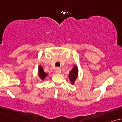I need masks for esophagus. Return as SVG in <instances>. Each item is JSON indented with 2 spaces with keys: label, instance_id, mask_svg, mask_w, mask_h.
Masks as SVG:
<instances>
[{
  "label": "esophagus",
  "instance_id": "1",
  "mask_svg": "<svg viewBox=\"0 0 122 122\" xmlns=\"http://www.w3.org/2000/svg\"><path fill=\"white\" fill-rule=\"evenodd\" d=\"M56 72L58 73V74H60L61 72V70L60 68H56Z\"/></svg>",
  "mask_w": 122,
  "mask_h": 122
}]
</instances>
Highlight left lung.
Wrapping results in <instances>:
<instances>
[{"instance_id": "1", "label": "left lung", "mask_w": 122, "mask_h": 122, "mask_svg": "<svg viewBox=\"0 0 122 122\" xmlns=\"http://www.w3.org/2000/svg\"><path fill=\"white\" fill-rule=\"evenodd\" d=\"M78 76V68L77 67L76 65H75L73 66L71 71L69 72V74H68V78L71 82L72 85H75V81H76L77 78Z\"/></svg>"}]
</instances>
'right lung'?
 <instances>
[{"instance_id": "obj_1", "label": "right lung", "mask_w": 122, "mask_h": 122, "mask_svg": "<svg viewBox=\"0 0 122 122\" xmlns=\"http://www.w3.org/2000/svg\"><path fill=\"white\" fill-rule=\"evenodd\" d=\"M37 73H38V76L39 78H40V80L42 81H44L45 79L46 78V77L48 76V73H46L44 71V70L42 68V66L40 65L38 67V71H37Z\"/></svg>"}]
</instances>
